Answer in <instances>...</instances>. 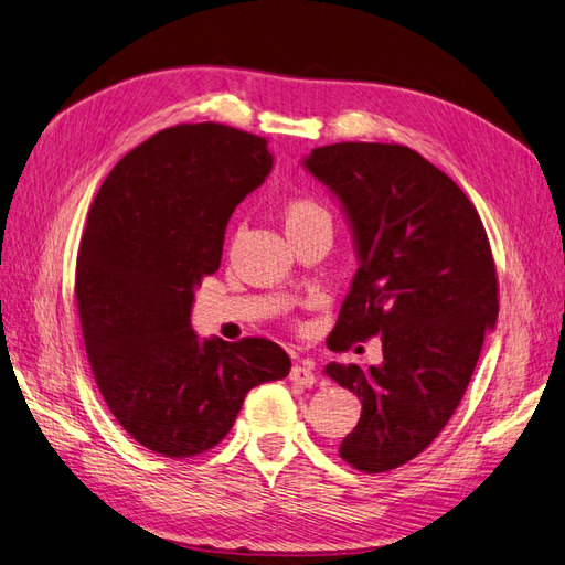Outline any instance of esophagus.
<instances>
[{
	"label": "esophagus",
	"instance_id": "1",
	"mask_svg": "<svg viewBox=\"0 0 565 565\" xmlns=\"http://www.w3.org/2000/svg\"><path fill=\"white\" fill-rule=\"evenodd\" d=\"M289 380L301 386H313L316 384V372L311 363H295L292 370H289Z\"/></svg>",
	"mask_w": 565,
	"mask_h": 565
}]
</instances>
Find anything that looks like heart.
Here are the masks:
<instances>
[{
	"label": "heart",
	"instance_id": "b5f03b06",
	"mask_svg": "<svg viewBox=\"0 0 565 565\" xmlns=\"http://www.w3.org/2000/svg\"><path fill=\"white\" fill-rule=\"evenodd\" d=\"M313 221H330V214L324 212L316 200L309 198H297L289 200L285 207V228H297L313 224Z\"/></svg>",
	"mask_w": 565,
	"mask_h": 565
}]
</instances>
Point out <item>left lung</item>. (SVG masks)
<instances>
[{"mask_svg": "<svg viewBox=\"0 0 565 565\" xmlns=\"http://www.w3.org/2000/svg\"><path fill=\"white\" fill-rule=\"evenodd\" d=\"M301 164L337 198L358 259L328 344L380 334L384 353L365 370L324 367L363 403L339 455L367 473L396 469L448 424L498 322L488 235L461 188L405 146L334 143Z\"/></svg>", "mask_w": 565, "mask_h": 565, "instance_id": "1", "label": "left lung"}]
</instances>
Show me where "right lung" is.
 I'll return each mask as SVG.
<instances>
[{
    "mask_svg": "<svg viewBox=\"0 0 565 565\" xmlns=\"http://www.w3.org/2000/svg\"><path fill=\"white\" fill-rule=\"evenodd\" d=\"M270 169L259 136L179 125L127 152L92 204L75 270L84 347L110 413L152 452L214 448L249 388L292 367L268 339H200L191 324L233 210Z\"/></svg>",
    "mask_w": 565,
    "mask_h": 565,
    "instance_id": "1",
    "label": "right lung"
}]
</instances>
